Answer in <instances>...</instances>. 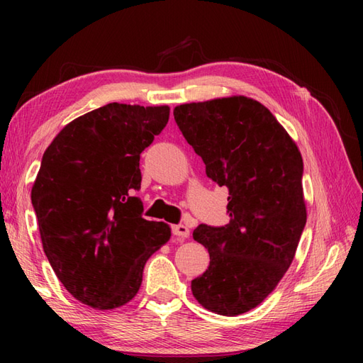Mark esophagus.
<instances>
[{"label":"esophagus","mask_w":363,"mask_h":363,"mask_svg":"<svg viewBox=\"0 0 363 363\" xmlns=\"http://www.w3.org/2000/svg\"><path fill=\"white\" fill-rule=\"evenodd\" d=\"M172 230L176 237H181V238H187L190 235V230L186 225H174L172 226Z\"/></svg>","instance_id":"obj_1"}]
</instances>
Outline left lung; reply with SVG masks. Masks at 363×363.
Here are the masks:
<instances>
[{"label":"left lung","mask_w":363,"mask_h":363,"mask_svg":"<svg viewBox=\"0 0 363 363\" xmlns=\"http://www.w3.org/2000/svg\"><path fill=\"white\" fill-rule=\"evenodd\" d=\"M173 115L207 177L229 190L228 225L194 230L211 264L191 281V293L206 309L235 317L259 306L295 257L307 218L303 157L256 99L181 104Z\"/></svg>","instance_id":"8db88e82"}]
</instances>
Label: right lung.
Wrapping results in <instances>:
<instances>
[{
	"label": "right lung",
	"instance_id": "1",
	"mask_svg": "<svg viewBox=\"0 0 363 363\" xmlns=\"http://www.w3.org/2000/svg\"><path fill=\"white\" fill-rule=\"evenodd\" d=\"M168 106L111 103L73 120L42 157L30 191L43 251L72 295L94 309L133 299L143 267L169 240L142 217L140 154L162 133Z\"/></svg>",
	"mask_w": 363,
	"mask_h": 363
}]
</instances>
